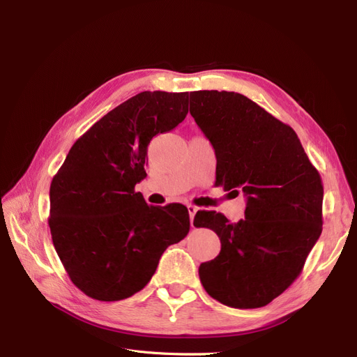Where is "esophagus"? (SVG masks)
Returning a JSON list of instances; mask_svg holds the SVG:
<instances>
[{
    "instance_id": "1",
    "label": "esophagus",
    "mask_w": 357,
    "mask_h": 357,
    "mask_svg": "<svg viewBox=\"0 0 357 357\" xmlns=\"http://www.w3.org/2000/svg\"><path fill=\"white\" fill-rule=\"evenodd\" d=\"M188 211H189V215H190V225L193 226V218H195V214H197V211H198V207H195V205L189 204V205H188Z\"/></svg>"
}]
</instances>
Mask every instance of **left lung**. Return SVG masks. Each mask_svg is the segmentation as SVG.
Returning a JSON list of instances; mask_svg holds the SVG:
<instances>
[{
	"mask_svg": "<svg viewBox=\"0 0 357 357\" xmlns=\"http://www.w3.org/2000/svg\"><path fill=\"white\" fill-rule=\"evenodd\" d=\"M190 114L214 149L215 186L247 199L238 223L215 211L193 219L222 244L199 265L201 283L228 307H265L295 282L321 234L320 174L294 129L241 93L190 92Z\"/></svg>",
	"mask_w": 357,
	"mask_h": 357,
	"instance_id": "8db88e82",
	"label": "left lung"
}]
</instances>
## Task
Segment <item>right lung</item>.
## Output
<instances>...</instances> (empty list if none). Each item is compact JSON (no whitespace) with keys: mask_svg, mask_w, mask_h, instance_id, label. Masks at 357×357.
<instances>
[{"mask_svg":"<svg viewBox=\"0 0 357 357\" xmlns=\"http://www.w3.org/2000/svg\"><path fill=\"white\" fill-rule=\"evenodd\" d=\"M188 92H142L117 105L73 144L50 185L52 241L71 282L98 301L142 290L167 247L189 232L183 204L147 205V146L189 112Z\"/></svg>","mask_w":357,"mask_h":357,"instance_id":"obj_1","label":"right lung"}]
</instances>
